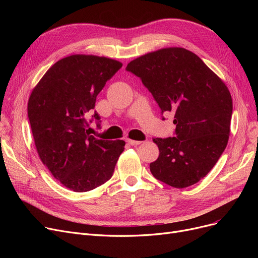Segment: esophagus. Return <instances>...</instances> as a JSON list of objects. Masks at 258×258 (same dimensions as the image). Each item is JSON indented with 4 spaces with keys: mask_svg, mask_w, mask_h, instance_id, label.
Masks as SVG:
<instances>
[{
    "mask_svg": "<svg viewBox=\"0 0 258 258\" xmlns=\"http://www.w3.org/2000/svg\"><path fill=\"white\" fill-rule=\"evenodd\" d=\"M127 143L131 145H139L142 142L141 141H136V140H132V139H127Z\"/></svg>",
    "mask_w": 258,
    "mask_h": 258,
    "instance_id": "esophagus-1",
    "label": "esophagus"
}]
</instances>
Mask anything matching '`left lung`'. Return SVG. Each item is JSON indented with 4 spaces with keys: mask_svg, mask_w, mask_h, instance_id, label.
Instances as JSON below:
<instances>
[{
    "mask_svg": "<svg viewBox=\"0 0 258 258\" xmlns=\"http://www.w3.org/2000/svg\"><path fill=\"white\" fill-rule=\"evenodd\" d=\"M161 108L174 114V136L154 138L160 155L150 164L159 181L175 188L198 183L213 168L228 143L232 98L223 80L184 48H164L132 60ZM164 120V117H162Z\"/></svg>",
    "mask_w": 258,
    "mask_h": 258,
    "instance_id": "8db88e82",
    "label": "left lung"
}]
</instances>
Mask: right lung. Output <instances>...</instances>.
<instances>
[{"label":"right lung","mask_w":258,"mask_h":258,"mask_svg":"<svg viewBox=\"0 0 258 258\" xmlns=\"http://www.w3.org/2000/svg\"><path fill=\"white\" fill-rule=\"evenodd\" d=\"M121 67L115 59L75 54L54 63L30 95L28 118L37 154L70 190L89 191L110 180L124 151L123 140L92 136L86 120L97 95ZM92 117L99 124L96 112Z\"/></svg>","instance_id":"obj_1"}]
</instances>
